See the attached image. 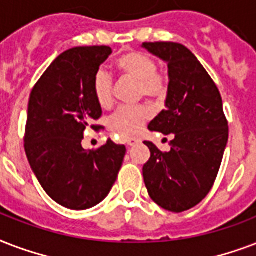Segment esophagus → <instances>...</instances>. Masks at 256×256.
Listing matches in <instances>:
<instances>
[{"instance_id":"obj_1","label":"esophagus","mask_w":256,"mask_h":256,"mask_svg":"<svg viewBox=\"0 0 256 256\" xmlns=\"http://www.w3.org/2000/svg\"><path fill=\"white\" fill-rule=\"evenodd\" d=\"M138 142H140V138H126V146H136Z\"/></svg>"}]
</instances>
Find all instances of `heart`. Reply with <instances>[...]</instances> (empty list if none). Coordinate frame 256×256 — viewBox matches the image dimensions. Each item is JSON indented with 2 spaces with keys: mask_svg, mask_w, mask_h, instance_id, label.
<instances>
[{
  "mask_svg": "<svg viewBox=\"0 0 256 256\" xmlns=\"http://www.w3.org/2000/svg\"><path fill=\"white\" fill-rule=\"evenodd\" d=\"M114 68L120 74L138 82V94L150 98H162L167 93L164 77L156 73L155 60L142 52H128L114 61ZM93 96L97 104L108 108L112 104V78L108 73L98 70L92 82ZM150 110L146 106H122L108 120V126L118 136L126 138L138 134L144 122L150 120Z\"/></svg>",
  "mask_w": 256,
  "mask_h": 256,
  "instance_id": "b5f03b06",
  "label": "heart"
}]
</instances>
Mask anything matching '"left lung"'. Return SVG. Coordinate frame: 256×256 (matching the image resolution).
Here are the masks:
<instances>
[{
  "instance_id": "1",
  "label": "left lung",
  "mask_w": 256,
  "mask_h": 256,
  "mask_svg": "<svg viewBox=\"0 0 256 256\" xmlns=\"http://www.w3.org/2000/svg\"><path fill=\"white\" fill-rule=\"evenodd\" d=\"M168 66L166 110L148 130L174 134L171 150L146 142L150 158L142 167L150 199L171 212L195 207L208 195L228 142V124L216 85L194 53L178 42H142Z\"/></svg>"
}]
</instances>
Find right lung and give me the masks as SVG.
Masks as SVG:
<instances>
[{
  "instance_id": "obj_1",
  "label": "right lung",
  "mask_w": 256,
  "mask_h": 256,
  "mask_svg": "<svg viewBox=\"0 0 256 256\" xmlns=\"http://www.w3.org/2000/svg\"><path fill=\"white\" fill-rule=\"evenodd\" d=\"M110 53V46L65 50L49 65L29 97L28 160L44 191L69 210L92 208L106 199L126 156V146L110 140L97 150L81 146L85 128L102 114L92 82Z\"/></svg>"
}]
</instances>
